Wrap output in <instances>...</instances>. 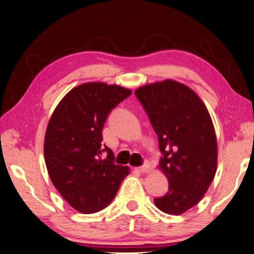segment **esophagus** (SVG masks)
Here are the masks:
<instances>
[{
	"mask_svg": "<svg viewBox=\"0 0 254 254\" xmlns=\"http://www.w3.org/2000/svg\"><path fill=\"white\" fill-rule=\"evenodd\" d=\"M135 171H138V173H142V174H147L151 171V166H149V163H146L142 167L135 168Z\"/></svg>",
	"mask_w": 254,
	"mask_h": 254,
	"instance_id": "1",
	"label": "esophagus"
}]
</instances>
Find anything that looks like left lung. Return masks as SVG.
Masks as SVG:
<instances>
[{
	"label": "left lung",
	"mask_w": 254,
	"mask_h": 254,
	"mask_svg": "<svg viewBox=\"0 0 254 254\" xmlns=\"http://www.w3.org/2000/svg\"><path fill=\"white\" fill-rule=\"evenodd\" d=\"M159 137L163 154L159 169L169 191L154 199L170 215H181L202 199L215 176L217 140L205 103L187 85L173 79L146 84L135 90Z\"/></svg>",
	"instance_id": "left-lung-1"
}]
</instances>
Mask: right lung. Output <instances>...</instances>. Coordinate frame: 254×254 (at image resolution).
Returning <instances> with one entry per match:
<instances>
[{"label":"right lung","instance_id":"obj_1","mask_svg":"<svg viewBox=\"0 0 254 254\" xmlns=\"http://www.w3.org/2000/svg\"><path fill=\"white\" fill-rule=\"evenodd\" d=\"M131 93L115 84L84 83L67 92L52 114L44 142L46 167L57 191L78 212L108 206L130 173L127 166L115 164L113 151L101 142L109 112Z\"/></svg>","mask_w":254,"mask_h":254}]
</instances>
